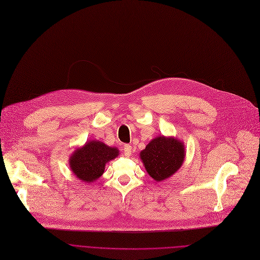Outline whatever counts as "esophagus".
Masks as SVG:
<instances>
[{"label":"esophagus","instance_id":"1","mask_svg":"<svg viewBox=\"0 0 260 260\" xmlns=\"http://www.w3.org/2000/svg\"><path fill=\"white\" fill-rule=\"evenodd\" d=\"M123 153L125 156H131L132 155V146L128 144H125L123 146Z\"/></svg>","mask_w":260,"mask_h":260}]
</instances>
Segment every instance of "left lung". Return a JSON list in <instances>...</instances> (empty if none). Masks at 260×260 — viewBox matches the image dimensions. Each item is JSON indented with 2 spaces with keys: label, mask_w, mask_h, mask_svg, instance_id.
<instances>
[{
  "label": "left lung",
  "mask_w": 260,
  "mask_h": 260,
  "mask_svg": "<svg viewBox=\"0 0 260 260\" xmlns=\"http://www.w3.org/2000/svg\"><path fill=\"white\" fill-rule=\"evenodd\" d=\"M183 142L174 137H156L140 152L147 173L155 180L171 177L184 160Z\"/></svg>",
  "instance_id": "8db88e82"
}]
</instances>
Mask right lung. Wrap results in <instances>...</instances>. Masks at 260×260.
Segmentation results:
<instances>
[{"mask_svg":"<svg viewBox=\"0 0 260 260\" xmlns=\"http://www.w3.org/2000/svg\"><path fill=\"white\" fill-rule=\"evenodd\" d=\"M119 154L116 147H110L101 141H89L77 148L69 157L73 173L87 183L95 181L105 172L106 164Z\"/></svg>","mask_w":260,"mask_h":260,"instance_id":"add662e5","label":"right lung"}]
</instances>
